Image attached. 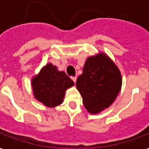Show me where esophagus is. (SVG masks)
I'll list each match as a JSON object with an SVG mask.
<instances>
[{
  "label": "esophagus",
  "instance_id": "obj_1",
  "mask_svg": "<svg viewBox=\"0 0 149 149\" xmlns=\"http://www.w3.org/2000/svg\"><path fill=\"white\" fill-rule=\"evenodd\" d=\"M71 79H72V81L74 82L75 84H76V82H77V77H71Z\"/></svg>",
  "mask_w": 149,
  "mask_h": 149
}]
</instances>
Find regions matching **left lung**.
Returning a JSON list of instances; mask_svg holds the SVG:
<instances>
[{"label":"left lung","mask_w":149,"mask_h":149,"mask_svg":"<svg viewBox=\"0 0 149 149\" xmlns=\"http://www.w3.org/2000/svg\"><path fill=\"white\" fill-rule=\"evenodd\" d=\"M121 83L118 68L106 55L100 53L86 59L76 86L86 110L97 113L114 101Z\"/></svg>","instance_id":"left-lung-1"}]
</instances>
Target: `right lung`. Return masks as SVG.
Returning a JSON list of instances; mask_svg holds the SVG:
<instances>
[{"label": "right lung", "mask_w": 149, "mask_h": 149, "mask_svg": "<svg viewBox=\"0 0 149 149\" xmlns=\"http://www.w3.org/2000/svg\"><path fill=\"white\" fill-rule=\"evenodd\" d=\"M31 84L35 97L45 106L54 107L63 103L65 90L73 86L74 82L49 63L42 68Z\"/></svg>", "instance_id": "obj_1"}]
</instances>
